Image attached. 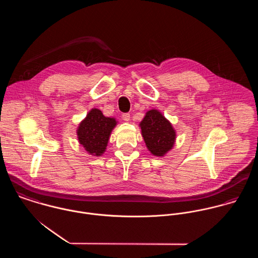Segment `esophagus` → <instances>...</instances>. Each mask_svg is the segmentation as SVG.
Returning <instances> with one entry per match:
<instances>
[{"mask_svg":"<svg viewBox=\"0 0 258 258\" xmlns=\"http://www.w3.org/2000/svg\"><path fill=\"white\" fill-rule=\"evenodd\" d=\"M122 119H123L124 121H126V122L130 121V114H129V113H124V114H122Z\"/></svg>","mask_w":258,"mask_h":258,"instance_id":"34e87169","label":"esophagus"}]
</instances>
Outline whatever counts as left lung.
I'll use <instances>...</instances> for the list:
<instances>
[{
    "instance_id": "left-lung-1",
    "label": "left lung",
    "mask_w": 258,
    "mask_h": 258,
    "mask_svg": "<svg viewBox=\"0 0 258 258\" xmlns=\"http://www.w3.org/2000/svg\"><path fill=\"white\" fill-rule=\"evenodd\" d=\"M140 127L146 146L153 155L163 157L174 146L176 131L161 112L148 111Z\"/></svg>"
}]
</instances>
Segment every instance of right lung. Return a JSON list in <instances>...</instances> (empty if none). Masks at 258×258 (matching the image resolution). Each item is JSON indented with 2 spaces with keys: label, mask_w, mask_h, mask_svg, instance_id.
Returning <instances> with one entry per match:
<instances>
[{
  "label": "right lung",
  "mask_w": 258,
  "mask_h": 258,
  "mask_svg": "<svg viewBox=\"0 0 258 258\" xmlns=\"http://www.w3.org/2000/svg\"><path fill=\"white\" fill-rule=\"evenodd\" d=\"M117 122L99 109H91L77 129L79 143L93 156H101L107 146L111 131Z\"/></svg>",
  "instance_id": "add662e5"
}]
</instances>
